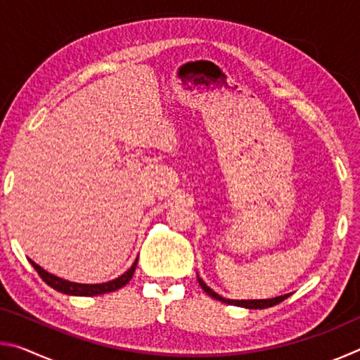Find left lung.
<instances>
[{"mask_svg": "<svg viewBox=\"0 0 360 360\" xmlns=\"http://www.w3.org/2000/svg\"><path fill=\"white\" fill-rule=\"evenodd\" d=\"M197 279H198L200 288H202L210 297L216 298V300H219V302H224L227 304H235V307H241V308H248V309H265V308L275 307V304L281 303L283 300H285V298L289 297V294H285V295H279L275 298H262V300H231V298H225L222 295H219L217 292H214L210 288V285H206V283L198 275H197Z\"/></svg>", "mask_w": 360, "mask_h": 360, "instance_id": "8db88e82", "label": "left lung"}]
</instances>
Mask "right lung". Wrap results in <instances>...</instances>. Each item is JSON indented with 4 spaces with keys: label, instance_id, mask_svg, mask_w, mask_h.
Wrapping results in <instances>:
<instances>
[{
    "label": "right lung",
    "instance_id": "right-lung-1",
    "mask_svg": "<svg viewBox=\"0 0 360 360\" xmlns=\"http://www.w3.org/2000/svg\"><path fill=\"white\" fill-rule=\"evenodd\" d=\"M30 262H32L34 270L39 273L42 281L51 285L52 289L62 292V294H66V295H77V297L101 295V294H108V292H114L120 288H124V285L131 279L133 273H135L136 265H138V259H136L135 262H133V265L129 268V270L124 273V275H120L119 278L112 279V281L101 283V284H81V283H72V281H68V279L58 278L56 275H52V273L46 271L44 268H41L38 264H34L33 260H30Z\"/></svg>",
    "mask_w": 360,
    "mask_h": 360
}]
</instances>
